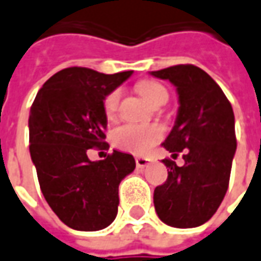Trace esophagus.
Instances as JSON below:
<instances>
[{"label":"esophagus","instance_id":"34e87169","mask_svg":"<svg viewBox=\"0 0 261 261\" xmlns=\"http://www.w3.org/2000/svg\"><path fill=\"white\" fill-rule=\"evenodd\" d=\"M136 164L138 168H144L150 164V159H145V157H137L136 159Z\"/></svg>","mask_w":261,"mask_h":261}]
</instances>
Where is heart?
Here are the masks:
<instances>
[{"label": "heart", "instance_id": "heart-1", "mask_svg": "<svg viewBox=\"0 0 261 261\" xmlns=\"http://www.w3.org/2000/svg\"><path fill=\"white\" fill-rule=\"evenodd\" d=\"M140 95L150 106L155 104L161 97H167V91L163 86L154 81H143L137 87ZM120 102V91L114 90L104 98V111L108 117L117 113ZM164 136V130L157 124H125L117 128L113 134L114 144L127 153L143 155L147 154Z\"/></svg>", "mask_w": 261, "mask_h": 261}]
</instances>
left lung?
Returning a JSON list of instances; mask_svg holds the SVG:
<instances>
[{
  "instance_id": "obj_1",
  "label": "left lung",
  "mask_w": 261,
  "mask_h": 261,
  "mask_svg": "<svg viewBox=\"0 0 261 261\" xmlns=\"http://www.w3.org/2000/svg\"><path fill=\"white\" fill-rule=\"evenodd\" d=\"M177 90L178 111L163 147L184 151V166L164 159L168 177L154 190L159 219L177 228L198 227L212 219L226 196L237 141L234 113L214 80L196 65L151 71Z\"/></svg>"
}]
</instances>
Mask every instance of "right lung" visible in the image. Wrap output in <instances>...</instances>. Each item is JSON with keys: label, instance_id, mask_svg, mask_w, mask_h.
I'll list each match as a JSON object with an SVG mask.
<instances>
[{"label": "right lung", "instance_id": "1", "mask_svg": "<svg viewBox=\"0 0 261 261\" xmlns=\"http://www.w3.org/2000/svg\"><path fill=\"white\" fill-rule=\"evenodd\" d=\"M133 71L102 74L70 67L37 93L28 118L30 154L42 194L65 226L79 231L108 227L118 210V186L134 171L131 154L114 150L91 161L90 148H106L104 98Z\"/></svg>", "mask_w": 261, "mask_h": 261}]
</instances>
